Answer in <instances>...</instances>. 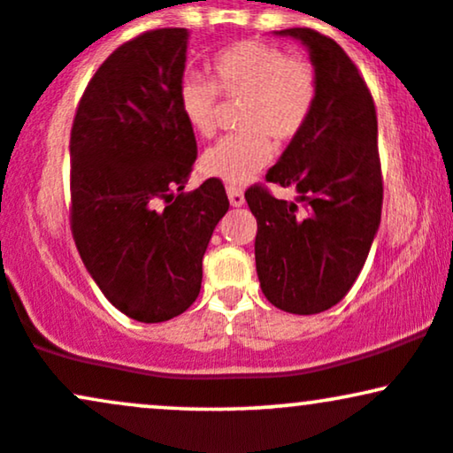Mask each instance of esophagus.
<instances>
[{
  "label": "esophagus",
  "mask_w": 453,
  "mask_h": 453,
  "mask_svg": "<svg viewBox=\"0 0 453 453\" xmlns=\"http://www.w3.org/2000/svg\"><path fill=\"white\" fill-rule=\"evenodd\" d=\"M227 197H230L232 206H242L244 204V191L236 185H227Z\"/></svg>",
  "instance_id": "34e87169"
}]
</instances>
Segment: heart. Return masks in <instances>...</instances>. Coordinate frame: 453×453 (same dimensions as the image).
I'll return each mask as SVG.
<instances>
[{
	"label": "heart",
	"instance_id": "heart-1",
	"mask_svg": "<svg viewBox=\"0 0 453 453\" xmlns=\"http://www.w3.org/2000/svg\"><path fill=\"white\" fill-rule=\"evenodd\" d=\"M211 81L185 76L179 106L197 136L211 138L219 119V93L242 100L241 132L221 138L200 157L202 173L226 183H244L273 159L277 142L303 132L317 97V74L303 57H288L279 46L242 40L212 57Z\"/></svg>",
	"mask_w": 453,
	"mask_h": 453
}]
</instances>
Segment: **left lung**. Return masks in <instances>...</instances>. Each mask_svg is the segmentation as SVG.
<instances>
[{
    "instance_id": "left-lung-1",
    "label": "left lung",
    "mask_w": 453,
    "mask_h": 453,
    "mask_svg": "<svg viewBox=\"0 0 453 453\" xmlns=\"http://www.w3.org/2000/svg\"><path fill=\"white\" fill-rule=\"evenodd\" d=\"M277 34L309 49L317 74L309 121L266 174L268 183L298 196L279 200L253 185L244 200L257 219L264 296L280 311L315 315L345 298L381 223L377 112L360 72L334 40L309 27Z\"/></svg>"
}]
</instances>
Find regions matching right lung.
<instances>
[{
	"label": "right lung",
	"mask_w": 453,
	"mask_h": 453,
	"mask_svg": "<svg viewBox=\"0 0 453 453\" xmlns=\"http://www.w3.org/2000/svg\"><path fill=\"white\" fill-rule=\"evenodd\" d=\"M183 27L119 46L87 85L70 136V223L87 270L114 309L142 324L185 313L202 257L230 209L219 179L185 194L197 157L179 106Z\"/></svg>",
	"instance_id": "1"
}]
</instances>
